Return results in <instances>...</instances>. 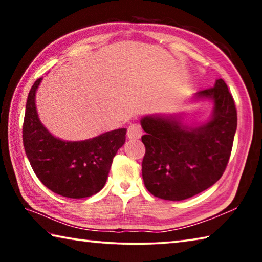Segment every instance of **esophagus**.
I'll use <instances>...</instances> for the list:
<instances>
[{"mask_svg": "<svg viewBox=\"0 0 262 262\" xmlns=\"http://www.w3.org/2000/svg\"><path fill=\"white\" fill-rule=\"evenodd\" d=\"M128 136L130 137V139H139L142 135V128L140 125H137V123H134V125L129 126L128 128Z\"/></svg>", "mask_w": 262, "mask_h": 262, "instance_id": "34e87169", "label": "esophagus"}]
</instances>
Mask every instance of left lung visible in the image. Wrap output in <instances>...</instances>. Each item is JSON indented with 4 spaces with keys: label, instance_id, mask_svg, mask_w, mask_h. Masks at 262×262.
<instances>
[{
    "label": "left lung",
    "instance_id": "obj_1",
    "mask_svg": "<svg viewBox=\"0 0 262 262\" xmlns=\"http://www.w3.org/2000/svg\"><path fill=\"white\" fill-rule=\"evenodd\" d=\"M196 98L214 101V113L206 125L190 128L174 118L144 117L142 142L145 154L142 177L147 189L163 200L180 201L214 185L231 155L237 129V110L223 79L196 92Z\"/></svg>",
    "mask_w": 262,
    "mask_h": 262
}]
</instances>
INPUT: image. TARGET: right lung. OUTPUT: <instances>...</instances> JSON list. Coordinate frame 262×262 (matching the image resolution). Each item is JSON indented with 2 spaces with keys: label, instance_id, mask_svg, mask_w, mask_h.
Returning a JSON list of instances; mask_svg holds the SVG:
<instances>
[{
  "label": "right lung",
  "instance_id": "right-lung-1",
  "mask_svg": "<svg viewBox=\"0 0 262 262\" xmlns=\"http://www.w3.org/2000/svg\"><path fill=\"white\" fill-rule=\"evenodd\" d=\"M42 77L31 88L26 100L23 143L35 176L48 189L62 196L82 199L104 187L115 154L126 140V128L94 139L66 142L53 136L35 110V91Z\"/></svg>",
  "mask_w": 262,
  "mask_h": 262
}]
</instances>
